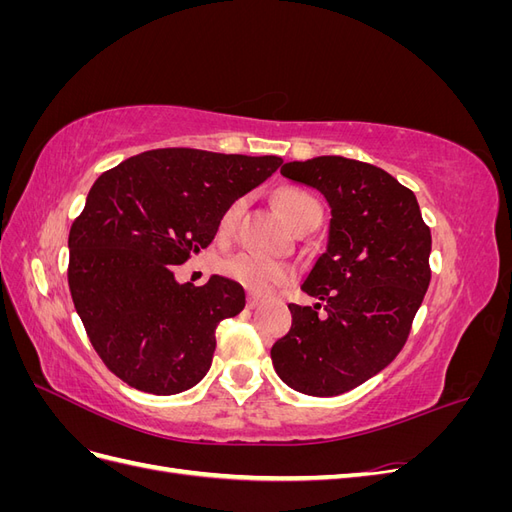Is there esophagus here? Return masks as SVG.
<instances>
[{"mask_svg":"<svg viewBox=\"0 0 512 512\" xmlns=\"http://www.w3.org/2000/svg\"><path fill=\"white\" fill-rule=\"evenodd\" d=\"M260 305V297H256V294H247V307L254 309Z\"/></svg>","mask_w":512,"mask_h":512,"instance_id":"34e87169","label":"esophagus"}]
</instances>
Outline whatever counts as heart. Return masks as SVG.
<instances>
[{"instance_id": "b5f03b06", "label": "heart", "mask_w": 512, "mask_h": 512, "mask_svg": "<svg viewBox=\"0 0 512 512\" xmlns=\"http://www.w3.org/2000/svg\"><path fill=\"white\" fill-rule=\"evenodd\" d=\"M243 198L232 200L226 207L220 220V235L228 237L232 230L237 228L241 213H243ZM277 205L284 211L286 220L294 226V230L314 222L316 218H322V209L314 196H309L303 190L297 188H284L277 194ZM220 271L228 277V280L237 282L245 290L254 294H267L277 286H284L292 280V267L284 260H275L260 256L254 252H239L222 260Z\"/></svg>"}]
</instances>
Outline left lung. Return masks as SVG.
<instances>
[{"label":"left lung","instance_id":"obj_1","mask_svg":"<svg viewBox=\"0 0 512 512\" xmlns=\"http://www.w3.org/2000/svg\"><path fill=\"white\" fill-rule=\"evenodd\" d=\"M282 175L327 198L331 226L301 286L320 303L288 305L292 327L271 348L273 367L294 391L342 395L408 342L431 280V232L414 192L374 164L322 156L288 162Z\"/></svg>","mask_w":512,"mask_h":512}]
</instances>
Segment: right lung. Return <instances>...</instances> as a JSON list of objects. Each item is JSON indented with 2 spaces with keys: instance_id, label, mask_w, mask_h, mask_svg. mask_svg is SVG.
Wrapping results in <instances>:
<instances>
[{
  "instance_id": "right-lung-1",
  "label": "right lung",
  "mask_w": 512,
  "mask_h": 512,
  "mask_svg": "<svg viewBox=\"0 0 512 512\" xmlns=\"http://www.w3.org/2000/svg\"><path fill=\"white\" fill-rule=\"evenodd\" d=\"M282 166L277 156L153 149L106 170L72 222L68 284L91 346L132 389L175 395L205 378L215 329L245 307L213 275L179 284L175 265L207 247L222 213Z\"/></svg>"
}]
</instances>
